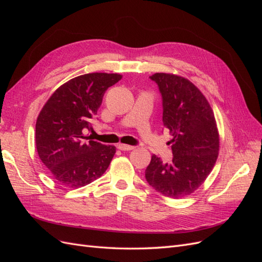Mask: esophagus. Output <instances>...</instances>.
I'll use <instances>...</instances> for the list:
<instances>
[{"label":"esophagus","mask_w":262,"mask_h":262,"mask_svg":"<svg viewBox=\"0 0 262 262\" xmlns=\"http://www.w3.org/2000/svg\"><path fill=\"white\" fill-rule=\"evenodd\" d=\"M117 147H118L119 149H121V150H131V149H133V148H136V146H133V145H126V144H122V143L118 144Z\"/></svg>","instance_id":"1"}]
</instances>
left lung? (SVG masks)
Listing matches in <instances>:
<instances>
[{
  "label": "left lung",
  "mask_w": 262,
  "mask_h": 262,
  "mask_svg": "<svg viewBox=\"0 0 262 262\" xmlns=\"http://www.w3.org/2000/svg\"><path fill=\"white\" fill-rule=\"evenodd\" d=\"M163 99V123L169 130L172 161L152 155L145 170L149 186L165 196L179 199L194 192L217 160L220 136L207 98L187 78L168 73L149 76Z\"/></svg>",
  "instance_id": "1"
}]
</instances>
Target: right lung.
I'll use <instances>...</instances> for the list:
<instances>
[{
  "instance_id": "1",
  "label": "right lung",
  "mask_w": 262,
  "mask_h": 262,
  "mask_svg": "<svg viewBox=\"0 0 262 262\" xmlns=\"http://www.w3.org/2000/svg\"><path fill=\"white\" fill-rule=\"evenodd\" d=\"M122 78L117 73H89L61 85L42 107L36 122V147L51 177L69 188L91 184L106 171L116 146L90 140L108 87Z\"/></svg>"
}]
</instances>
